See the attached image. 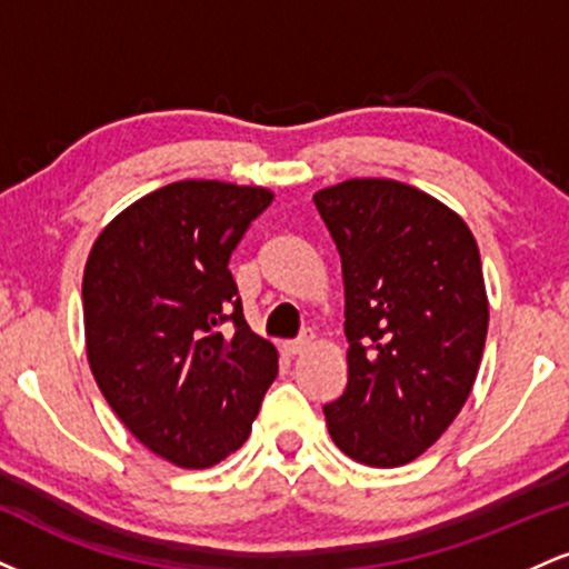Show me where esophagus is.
Masks as SVG:
<instances>
[{
    "label": "esophagus",
    "mask_w": 569,
    "mask_h": 569,
    "mask_svg": "<svg viewBox=\"0 0 569 569\" xmlns=\"http://www.w3.org/2000/svg\"><path fill=\"white\" fill-rule=\"evenodd\" d=\"M312 345H316V337H312V335H305L302 339H297V342H289V345H286V352H289L291 358H293V356H305V352L310 350Z\"/></svg>",
    "instance_id": "34e87169"
}]
</instances>
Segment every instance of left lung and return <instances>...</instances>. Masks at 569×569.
Returning <instances> with one entry per match:
<instances>
[{
    "label": "left lung",
    "mask_w": 569,
    "mask_h": 569,
    "mask_svg": "<svg viewBox=\"0 0 569 569\" xmlns=\"http://www.w3.org/2000/svg\"><path fill=\"white\" fill-rule=\"evenodd\" d=\"M342 259L348 388L326 403L345 455L371 468L417 460L471 396L489 302L460 213L393 179L312 194Z\"/></svg>",
    "instance_id": "obj_1"
}]
</instances>
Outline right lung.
<instances>
[{
    "instance_id": "add662e5",
    "label": "right lung",
    "mask_w": 569,
    "mask_h": 569,
    "mask_svg": "<svg viewBox=\"0 0 569 569\" xmlns=\"http://www.w3.org/2000/svg\"><path fill=\"white\" fill-rule=\"evenodd\" d=\"M272 198L173 181L117 213L88 253L90 371L122 426L179 468H211L243 447L278 375L276 345L246 323L227 267Z\"/></svg>"
}]
</instances>
